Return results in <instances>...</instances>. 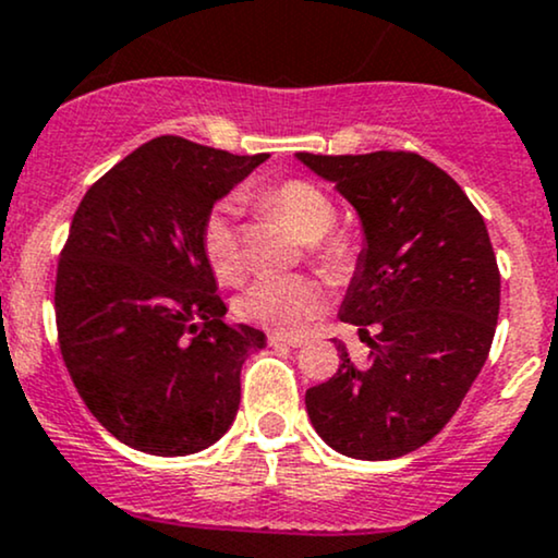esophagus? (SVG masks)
Instances as JSON below:
<instances>
[{"label": "esophagus", "mask_w": 558, "mask_h": 558, "mask_svg": "<svg viewBox=\"0 0 558 558\" xmlns=\"http://www.w3.org/2000/svg\"><path fill=\"white\" fill-rule=\"evenodd\" d=\"M267 343H270L272 348H301V345H304V340H301V338H288V335L272 332V335H267Z\"/></svg>", "instance_id": "obj_1"}]
</instances>
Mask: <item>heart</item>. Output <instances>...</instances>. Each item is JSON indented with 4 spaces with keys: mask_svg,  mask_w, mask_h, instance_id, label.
<instances>
[{
    "mask_svg": "<svg viewBox=\"0 0 558 558\" xmlns=\"http://www.w3.org/2000/svg\"><path fill=\"white\" fill-rule=\"evenodd\" d=\"M259 210L280 215L304 241H312L308 254L322 272L332 278H348L359 265V241L343 231H332L338 223V205L314 181L291 177L259 186L252 194ZM199 250L213 275L223 283L239 278L241 250L236 207L218 203L205 213L199 223ZM327 304V291L308 275L288 278H257L233 301V312L250 325L265 327L278 335H301L319 317Z\"/></svg>",
    "mask_w": 558,
    "mask_h": 558,
    "instance_id": "obj_1",
    "label": "heart"
}]
</instances>
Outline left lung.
<instances>
[{
	"label": "left lung",
	"mask_w": 558,
	"mask_h": 558,
	"mask_svg": "<svg viewBox=\"0 0 558 558\" xmlns=\"http://www.w3.org/2000/svg\"><path fill=\"white\" fill-rule=\"evenodd\" d=\"M299 158L361 215L366 246L340 319L372 345L355 366L335 340L340 366L306 389L308 418L348 458H402L447 426L492 351L501 293L492 239L458 181L418 153Z\"/></svg>",
	"instance_id": "8db88e82"
}]
</instances>
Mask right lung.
<instances>
[{
    "instance_id": "right-lung-1",
    "label": "right lung",
    "mask_w": 558,
    "mask_h": 558,
    "mask_svg": "<svg viewBox=\"0 0 558 558\" xmlns=\"http://www.w3.org/2000/svg\"><path fill=\"white\" fill-rule=\"evenodd\" d=\"M265 158L163 134L77 205L53 286L59 351L87 411L140 452H199L233 424L265 332L223 322L199 223Z\"/></svg>"
}]
</instances>
